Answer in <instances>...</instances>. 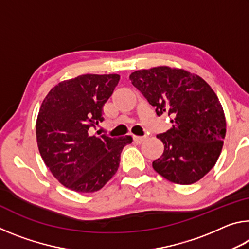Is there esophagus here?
I'll return each mask as SVG.
<instances>
[{
    "label": "esophagus",
    "instance_id": "34e87169",
    "mask_svg": "<svg viewBox=\"0 0 249 249\" xmlns=\"http://www.w3.org/2000/svg\"><path fill=\"white\" fill-rule=\"evenodd\" d=\"M133 140L135 142H137V144H142V142L146 140V137H141V136H133Z\"/></svg>",
    "mask_w": 249,
    "mask_h": 249
}]
</instances>
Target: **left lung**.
<instances>
[{
	"mask_svg": "<svg viewBox=\"0 0 249 249\" xmlns=\"http://www.w3.org/2000/svg\"><path fill=\"white\" fill-rule=\"evenodd\" d=\"M129 79L158 116L170 117V129L157 135L163 154L153 162L155 171L177 184L203 178L220 157L226 133L215 92L197 74L168 66L137 70Z\"/></svg>",
	"mask_w": 249,
	"mask_h": 249,
	"instance_id": "left-lung-1",
	"label": "left lung"
}]
</instances>
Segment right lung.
I'll return each mask as SVG.
<instances>
[{"instance_id":"add662e5","label":"right lung","mask_w":249,"mask_h":249,"mask_svg":"<svg viewBox=\"0 0 249 249\" xmlns=\"http://www.w3.org/2000/svg\"><path fill=\"white\" fill-rule=\"evenodd\" d=\"M119 74H82L48 92L36 121L37 145L54 178L75 192L102 189L116 174L121 153L133 138L92 135Z\"/></svg>"}]
</instances>
